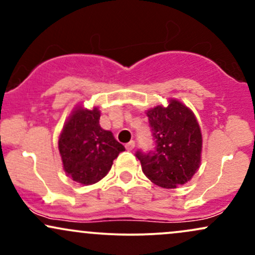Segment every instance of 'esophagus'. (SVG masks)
Here are the masks:
<instances>
[{
	"label": "esophagus",
	"instance_id": "esophagus-1",
	"mask_svg": "<svg viewBox=\"0 0 255 255\" xmlns=\"http://www.w3.org/2000/svg\"><path fill=\"white\" fill-rule=\"evenodd\" d=\"M125 147H126V150H127V151H131L134 147H135V142H134L133 140H131V141L128 142V144H126Z\"/></svg>",
	"mask_w": 255,
	"mask_h": 255
}]
</instances>
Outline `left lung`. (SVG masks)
I'll return each instance as SVG.
<instances>
[{
	"label": "left lung",
	"instance_id": "left-lung-1",
	"mask_svg": "<svg viewBox=\"0 0 255 255\" xmlns=\"http://www.w3.org/2000/svg\"><path fill=\"white\" fill-rule=\"evenodd\" d=\"M156 148L136 152L142 172L163 188L188 182L201 160L203 136L193 111L176 99L146 111Z\"/></svg>",
	"mask_w": 255,
	"mask_h": 255
}]
</instances>
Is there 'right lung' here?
<instances>
[{
	"mask_svg": "<svg viewBox=\"0 0 255 255\" xmlns=\"http://www.w3.org/2000/svg\"><path fill=\"white\" fill-rule=\"evenodd\" d=\"M98 108L85 109L79 105L73 110L58 137V150L66 174L75 182L93 184L109 172L115 158L125 146L110 130L99 125Z\"/></svg>",
	"mask_w": 255,
	"mask_h": 255,
	"instance_id": "right-lung-1",
	"label": "right lung"
}]
</instances>
